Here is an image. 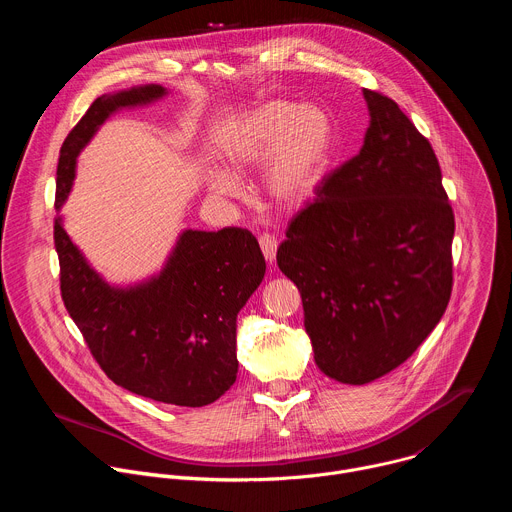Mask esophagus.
<instances>
[{
    "label": "esophagus",
    "instance_id": "34e87169",
    "mask_svg": "<svg viewBox=\"0 0 512 512\" xmlns=\"http://www.w3.org/2000/svg\"><path fill=\"white\" fill-rule=\"evenodd\" d=\"M259 247H261L263 257L267 259V263H273L275 255H277V239L273 235H261L259 237Z\"/></svg>",
    "mask_w": 512,
    "mask_h": 512
}]
</instances>
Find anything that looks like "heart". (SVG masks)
Wrapping results in <instances>:
<instances>
[{"mask_svg":"<svg viewBox=\"0 0 512 512\" xmlns=\"http://www.w3.org/2000/svg\"><path fill=\"white\" fill-rule=\"evenodd\" d=\"M332 150V125L324 109L267 101L235 119L223 139L221 158L225 172L204 178L206 192L214 198L241 194L245 174L261 168V188L271 206L298 210L320 190Z\"/></svg>","mask_w":512,"mask_h":512,"instance_id":"heart-1","label":"heart"}]
</instances>
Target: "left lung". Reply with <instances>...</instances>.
Listing matches in <instances>:
<instances>
[{
  "mask_svg": "<svg viewBox=\"0 0 512 512\" xmlns=\"http://www.w3.org/2000/svg\"><path fill=\"white\" fill-rule=\"evenodd\" d=\"M369 129L285 231L277 265L302 294L318 369L367 385L403 364L452 294L454 212L429 141L362 89Z\"/></svg>",
  "mask_w": 512,
  "mask_h": 512,
  "instance_id": "8db88e82",
  "label": "left lung"
}]
</instances>
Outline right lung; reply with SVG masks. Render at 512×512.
<instances>
[{
  "instance_id": "right-lung-1",
  "label": "right lung",
  "mask_w": 512,
  "mask_h": 512,
  "mask_svg": "<svg viewBox=\"0 0 512 512\" xmlns=\"http://www.w3.org/2000/svg\"><path fill=\"white\" fill-rule=\"evenodd\" d=\"M162 85L101 95L64 139L56 170L54 245L64 306L95 360L119 387L160 403L202 407L237 379V316L265 275L247 229L178 235L164 267L137 283H109L72 243L60 208L77 176V158L121 109L164 99Z\"/></svg>"
}]
</instances>
